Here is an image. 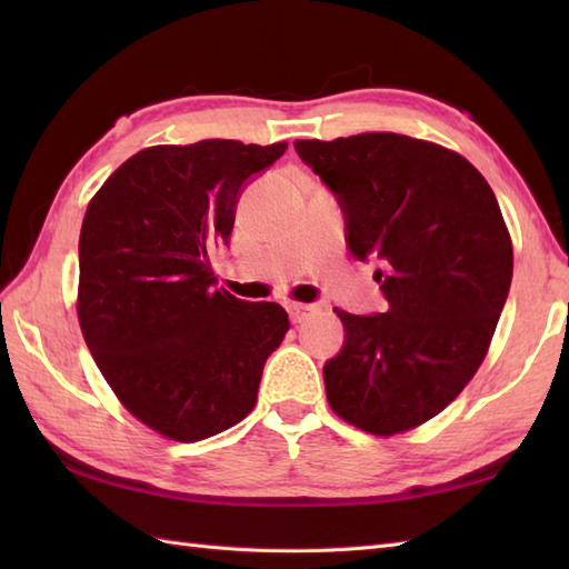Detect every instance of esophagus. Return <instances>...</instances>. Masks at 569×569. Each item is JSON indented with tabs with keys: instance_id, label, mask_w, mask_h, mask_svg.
I'll list each match as a JSON object with an SVG mask.
<instances>
[{
	"instance_id": "34e87169",
	"label": "esophagus",
	"mask_w": 569,
	"mask_h": 569,
	"mask_svg": "<svg viewBox=\"0 0 569 569\" xmlns=\"http://www.w3.org/2000/svg\"><path fill=\"white\" fill-rule=\"evenodd\" d=\"M286 308H288V316H291V322H296V325L308 320L312 312L320 310L318 306H306V303H288Z\"/></svg>"
}]
</instances>
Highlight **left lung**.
I'll return each mask as SVG.
<instances>
[{"label":"left lung","instance_id":"1","mask_svg":"<svg viewBox=\"0 0 569 569\" xmlns=\"http://www.w3.org/2000/svg\"><path fill=\"white\" fill-rule=\"evenodd\" d=\"M345 212L355 259H381V316H352L322 367L330 408L389 438L435 418L485 361L509 298L513 247L497 196L465 156L391 131L298 139Z\"/></svg>","mask_w":569,"mask_h":569}]
</instances>
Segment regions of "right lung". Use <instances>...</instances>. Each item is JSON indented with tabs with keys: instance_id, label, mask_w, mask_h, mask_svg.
Instances as JSON below:
<instances>
[{
	"instance_id": "right-lung-1",
	"label": "right lung",
	"mask_w": 569,
	"mask_h": 569,
	"mask_svg": "<svg viewBox=\"0 0 569 569\" xmlns=\"http://www.w3.org/2000/svg\"><path fill=\"white\" fill-rule=\"evenodd\" d=\"M288 143L204 139L131 156L80 229L78 320L131 416L198 442L257 406L266 359L291 328L278 303L217 291L208 251L234 227L239 190Z\"/></svg>"
}]
</instances>
